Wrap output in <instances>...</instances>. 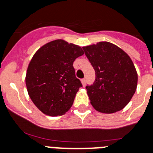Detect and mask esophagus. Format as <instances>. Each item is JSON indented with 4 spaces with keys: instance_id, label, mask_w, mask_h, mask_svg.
I'll list each match as a JSON object with an SVG mask.
<instances>
[{
    "instance_id": "1",
    "label": "esophagus",
    "mask_w": 153,
    "mask_h": 153,
    "mask_svg": "<svg viewBox=\"0 0 153 153\" xmlns=\"http://www.w3.org/2000/svg\"><path fill=\"white\" fill-rule=\"evenodd\" d=\"M81 82H82V84L83 86H85V84H86V80H85V79H82L81 80Z\"/></svg>"
}]
</instances>
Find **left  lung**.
<instances>
[{
  "mask_svg": "<svg viewBox=\"0 0 153 153\" xmlns=\"http://www.w3.org/2000/svg\"><path fill=\"white\" fill-rule=\"evenodd\" d=\"M82 48L96 74L94 84L85 87L91 105L97 111L107 114L122 110L137 89V71L130 57L108 42Z\"/></svg>",
  "mask_w": 153,
  "mask_h": 153,
  "instance_id": "1",
  "label": "left lung"
}]
</instances>
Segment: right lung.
<instances>
[{"label": "right lung", "instance_id": "1", "mask_svg": "<svg viewBox=\"0 0 153 153\" xmlns=\"http://www.w3.org/2000/svg\"><path fill=\"white\" fill-rule=\"evenodd\" d=\"M83 54L79 45L58 39L44 45L32 57L26 85L30 97L42 112L62 115L72 106L82 86L75 76L73 63Z\"/></svg>", "mask_w": 153, "mask_h": 153}]
</instances>
